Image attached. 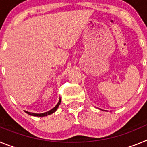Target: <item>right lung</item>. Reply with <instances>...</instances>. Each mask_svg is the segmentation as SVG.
Segmentation results:
<instances>
[{
	"instance_id": "1",
	"label": "right lung",
	"mask_w": 147,
	"mask_h": 147,
	"mask_svg": "<svg viewBox=\"0 0 147 147\" xmlns=\"http://www.w3.org/2000/svg\"><path fill=\"white\" fill-rule=\"evenodd\" d=\"M60 103H61V99L59 98V102H58V103L57 104V105H56L54 108H52L51 110H50L49 111H48V112L43 113H34L28 112V111H26V110H24V111H25L27 114H28V115H33V116H39V117H43V116H46V115H51V114L54 113L56 110H57L58 107H59V105H60Z\"/></svg>"
}]
</instances>
